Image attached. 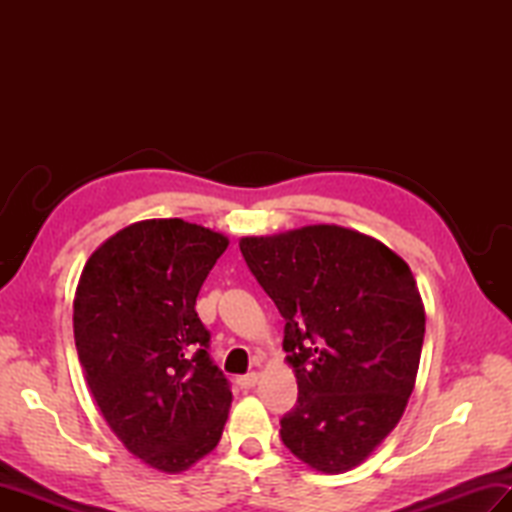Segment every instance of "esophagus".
Masks as SVG:
<instances>
[{"label":"esophagus","instance_id":"1","mask_svg":"<svg viewBox=\"0 0 512 512\" xmlns=\"http://www.w3.org/2000/svg\"><path fill=\"white\" fill-rule=\"evenodd\" d=\"M257 380H259V374L257 372H250L246 376H239L237 378V385L242 387V389H253L257 385Z\"/></svg>","mask_w":512,"mask_h":512}]
</instances>
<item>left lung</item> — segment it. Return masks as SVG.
<instances>
[{"instance_id":"1","label":"left lung","mask_w":512,"mask_h":512,"mask_svg":"<svg viewBox=\"0 0 512 512\" xmlns=\"http://www.w3.org/2000/svg\"><path fill=\"white\" fill-rule=\"evenodd\" d=\"M239 250L286 321L299 396L281 440L319 473L354 469L394 431L416 385V279L389 246L339 224L242 237Z\"/></svg>"}]
</instances>
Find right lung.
Segmentation results:
<instances>
[{
	"mask_svg": "<svg viewBox=\"0 0 512 512\" xmlns=\"http://www.w3.org/2000/svg\"><path fill=\"white\" fill-rule=\"evenodd\" d=\"M226 246V235L180 217L129 224L94 250L74 292V343L94 402L125 449L160 473L211 453L233 402L195 312Z\"/></svg>",
	"mask_w": 512,
	"mask_h": 512,
	"instance_id": "obj_1",
	"label": "right lung"
}]
</instances>
